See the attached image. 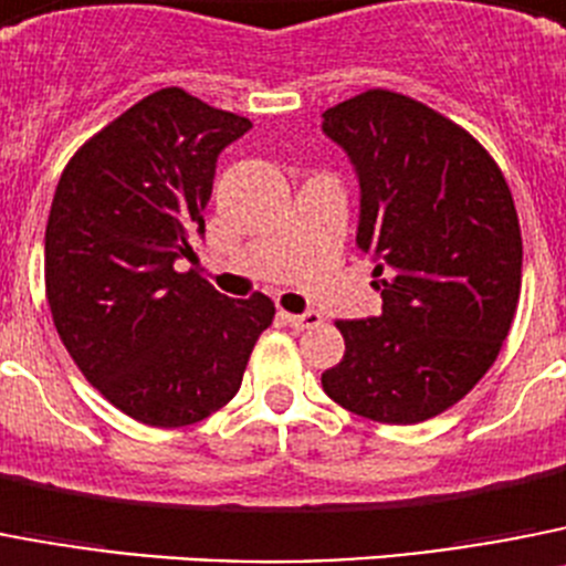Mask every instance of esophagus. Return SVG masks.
Returning a JSON list of instances; mask_svg holds the SVG:
<instances>
[{"label":"esophagus","mask_w":566,"mask_h":566,"mask_svg":"<svg viewBox=\"0 0 566 566\" xmlns=\"http://www.w3.org/2000/svg\"><path fill=\"white\" fill-rule=\"evenodd\" d=\"M284 322L290 327H296V331H307V327H318L322 324V316L316 311H307V313H282Z\"/></svg>","instance_id":"esophagus-1"}]
</instances>
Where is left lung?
I'll list each match as a JSON object with an SVG mask.
<instances>
[{"label": "left lung", "instance_id": "left-lung-1", "mask_svg": "<svg viewBox=\"0 0 566 566\" xmlns=\"http://www.w3.org/2000/svg\"><path fill=\"white\" fill-rule=\"evenodd\" d=\"M358 179L356 244L381 313L336 322L344 358L322 387L344 410L416 424L493 367L521 293V230L499 165L464 127L392 91L322 113Z\"/></svg>", "mask_w": 566, "mask_h": 566}]
</instances>
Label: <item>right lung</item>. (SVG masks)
Segmentation results:
<instances>
[{"instance_id": "right-lung-1", "label": "right lung", "mask_w": 566, "mask_h": 566, "mask_svg": "<svg viewBox=\"0 0 566 566\" xmlns=\"http://www.w3.org/2000/svg\"><path fill=\"white\" fill-rule=\"evenodd\" d=\"M250 119L165 87L78 147L53 196L45 287L76 367L130 419L185 427L242 387L273 322L262 293L228 298L176 262H199L216 159Z\"/></svg>"}]
</instances>
